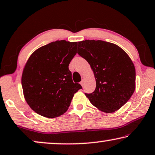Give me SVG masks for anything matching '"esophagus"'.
I'll return each instance as SVG.
<instances>
[{"instance_id": "obj_1", "label": "esophagus", "mask_w": 155, "mask_h": 155, "mask_svg": "<svg viewBox=\"0 0 155 155\" xmlns=\"http://www.w3.org/2000/svg\"><path fill=\"white\" fill-rule=\"evenodd\" d=\"M80 84H81L82 87H84V81H83V80H82V81L80 82Z\"/></svg>"}]
</instances>
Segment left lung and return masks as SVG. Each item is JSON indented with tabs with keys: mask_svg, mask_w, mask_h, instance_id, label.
<instances>
[{
	"mask_svg": "<svg viewBox=\"0 0 155 155\" xmlns=\"http://www.w3.org/2000/svg\"><path fill=\"white\" fill-rule=\"evenodd\" d=\"M78 54L90 64L96 86L85 93L91 104L105 113H113L131 98L136 88V70L131 59L120 47L103 40L78 42Z\"/></svg>",
	"mask_w": 155,
	"mask_h": 155,
	"instance_id": "left-lung-1",
	"label": "left lung"
}]
</instances>
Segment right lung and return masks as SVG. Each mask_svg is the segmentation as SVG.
<instances>
[{
    "mask_svg": "<svg viewBox=\"0 0 155 155\" xmlns=\"http://www.w3.org/2000/svg\"><path fill=\"white\" fill-rule=\"evenodd\" d=\"M78 42L57 40L33 52L24 67L21 85L31 108L48 118L66 113L74 94L82 87L74 83L68 66Z\"/></svg>",
    "mask_w": 155,
    "mask_h": 155,
    "instance_id": "obj_1",
    "label": "right lung"
}]
</instances>
